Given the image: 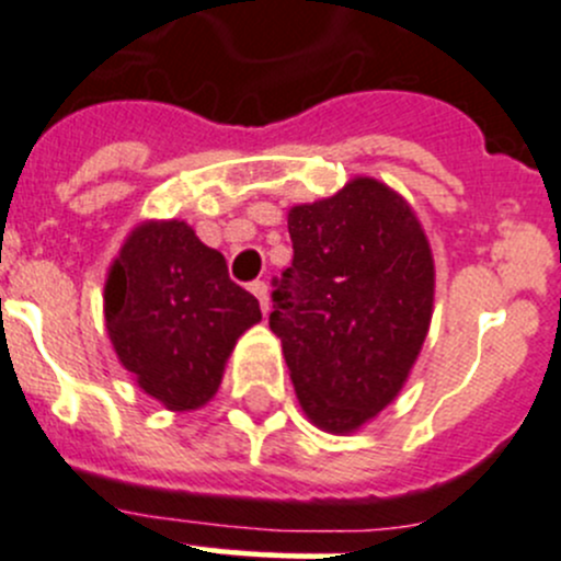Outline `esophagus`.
Here are the masks:
<instances>
[{
	"mask_svg": "<svg viewBox=\"0 0 561 561\" xmlns=\"http://www.w3.org/2000/svg\"><path fill=\"white\" fill-rule=\"evenodd\" d=\"M249 293H252L254 298H257L260 301V309H263V314L268 312V287H265V282H252V285H249Z\"/></svg>",
	"mask_w": 561,
	"mask_h": 561,
	"instance_id": "esophagus-1",
	"label": "esophagus"
}]
</instances>
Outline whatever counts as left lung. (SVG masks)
<instances>
[{"instance_id": "left-lung-1", "label": "left lung", "mask_w": 561, "mask_h": 561, "mask_svg": "<svg viewBox=\"0 0 561 561\" xmlns=\"http://www.w3.org/2000/svg\"><path fill=\"white\" fill-rule=\"evenodd\" d=\"M293 263L268 325L309 421L353 434L401 393L434 312V254L410 203L371 175L287 211Z\"/></svg>"}]
</instances>
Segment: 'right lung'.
<instances>
[{
  "label": "right lung",
  "instance_id": "obj_1",
  "mask_svg": "<svg viewBox=\"0 0 561 561\" xmlns=\"http://www.w3.org/2000/svg\"><path fill=\"white\" fill-rule=\"evenodd\" d=\"M254 322L257 298L230 282L222 252L181 219L135 225L107 268L105 328L118 364L171 412L214 399Z\"/></svg>",
  "mask_w": 561,
  "mask_h": 561
}]
</instances>
